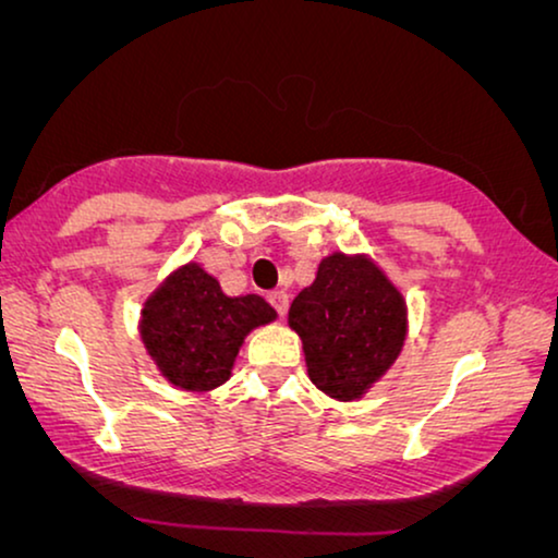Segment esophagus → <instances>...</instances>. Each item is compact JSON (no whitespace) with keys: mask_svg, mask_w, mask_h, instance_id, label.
<instances>
[{"mask_svg":"<svg viewBox=\"0 0 558 558\" xmlns=\"http://www.w3.org/2000/svg\"><path fill=\"white\" fill-rule=\"evenodd\" d=\"M266 300H269L271 307L277 310L281 317L287 315V310H289V294H287V292H281V289H277V292H269V294H266Z\"/></svg>","mask_w":558,"mask_h":558,"instance_id":"esophagus-1","label":"esophagus"}]
</instances>
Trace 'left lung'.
<instances>
[{
	"instance_id": "left-lung-1",
	"label": "left lung",
	"mask_w": 558,
	"mask_h": 558,
	"mask_svg": "<svg viewBox=\"0 0 558 558\" xmlns=\"http://www.w3.org/2000/svg\"><path fill=\"white\" fill-rule=\"evenodd\" d=\"M289 325L302 338L312 384L332 399L353 401L399 357L407 304L371 258L332 254L294 296Z\"/></svg>"
}]
</instances>
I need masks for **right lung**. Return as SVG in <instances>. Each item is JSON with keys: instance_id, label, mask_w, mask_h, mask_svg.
Instances as JSON below:
<instances>
[{"instance_id": "right-lung-1", "label": "right lung", "mask_w": 558, "mask_h": 558, "mask_svg": "<svg viewBox=\"0 0 558 558\" xmlns=\"http://www.w3.org/2000/svg\"><path fill=\"white\" fill-rule=\"evenodd\" d=\"M277 312L258 294L226 296L218 279L187 264L142 310V340L162 376L185 391L226 384L243 338Z\"/></svg>"}]
</instances>
